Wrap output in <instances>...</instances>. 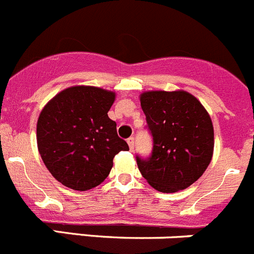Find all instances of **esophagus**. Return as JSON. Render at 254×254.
Segmentation results:
<instances>
[{"label":"esophagus","mask_w":254,"mask_h":254,"mask_svg":"<svg viewBox=\"0 0 254 254\" xmlns=\"http://www.w3.org/2000/svg\"><path fill=\"white\" fill-rule=\"evenodd\" d=\"M127 143H128V146H129V150H133V147H134V138H133V137H129V138L127 139Z\"/></svg>","instance_id":"1"}]
</instances>
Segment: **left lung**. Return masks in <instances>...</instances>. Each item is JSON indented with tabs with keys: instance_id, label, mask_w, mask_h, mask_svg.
Returning <instances> with one entry per match:
<instances>
[{
	"instance_id": "obj_1",
	"label": "left lung",
	"mask_w": 254,
	"mask_h": 254,
	"mask_svg": "<svg viewBox=\"0 0 254 254\" xmlns=\"http://www.w3.org/2000/svg\"><path fill=\"white\" fill-rule=\"evenodd\" d=\"M153 139L150 157L137 156L139 173L153 189L176 192L203 175L213 157L210 116L184 90H151L139 97Z\"/></svg>"
}]
</instances>
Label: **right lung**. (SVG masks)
<instances>
[{
    "instance_id": "right-lung-1",
    "label": "right lung",
    "mask_w": 254,
    "mask_h": 254,
    "mask_svg": "<svg viewBox=\"0 0 254 254\" xmlns=\"http://www.w3.org/2000/svg\"><path fill=\"white\" fill-rule=\"evenodd\" d=\"M116 94L76 85L58 93L41 111L36 126L37 148L59 183L79 191L106 180L120 151L129 150L108 117Z\"/></svg>"
}]
</instances>
